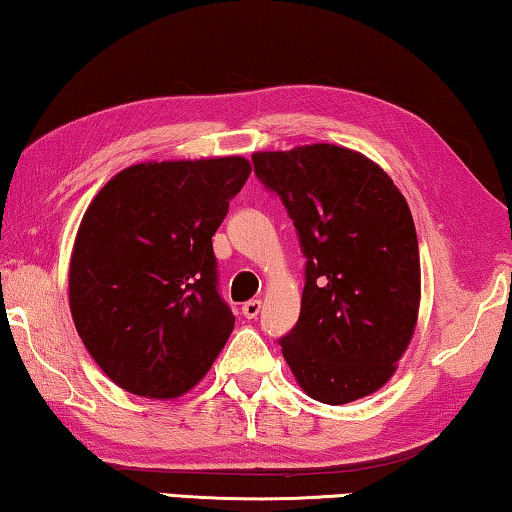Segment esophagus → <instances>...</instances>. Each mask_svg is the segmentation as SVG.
Here are the masks:
<instances>
[{
  "label": "esophagus",
  "instance_id": "obj_1",
  "mask_svg": "<svg viewBox=\"0 0 512 512\" xmlns=\"http://www.w3.org/2000/svg\"><path fill=\"white\" fill-rule=\"evenodd\" d=\"M259 309H262V300H248L244 302V307H241V314L246 318H257Z\"/></svg>",
  "mask_w": 512,
  "mask_h": 512
}]
</instances>
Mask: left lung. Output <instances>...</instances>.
Returning a JSON list of instances; mask_svg holds the SVG:
<instances>
[{"label":"left lung","instance_id":"left-lung-1","mask_svg":"<svg viewBox=\"0 0 512 512\" xmlns=\"http://www.w3.org/2000/svg\"><path fill=\"white\" fill-rule=\"evenodd\" d=\"M253 164L287 207L307 257L300 318L280 339L291 372L309 397L332 406L379 391L418 320L409 205L384 169L343 146L264 151Z\"/></svg>","mask_w":512,"mask_h":512}]
</instances>
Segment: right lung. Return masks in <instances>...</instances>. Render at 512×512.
I'll list each match as a JSON object with an SVG mask.
<instances>
[{
  "mask_svg": "<svg viewBox=\"0 0 512 512\" xmlns=\"http://www.w3.org/2000/svg\"><path fill=\"white\" fill-rule=\"evenodd\" d=\"M250 176L239 155L142 162L103 185L76 232L69 309L99 368L171 400L205 377L235 327L212 237Z\"/></svg>",
  "mask_w": 512,
  "mask_h": 512,
  "instance_id": "obj_1",
  "label": "right lung"
}]
</instances>
